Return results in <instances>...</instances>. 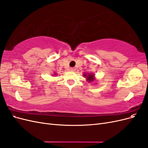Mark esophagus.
Segmentation results:
<instances>
[{
  "label": "esophagus",
  "mask_w": 148,
  "mask_h": 148,
  "mask_svg": "<svg viewBox=\"0 0 148 148\" xmlns=\"http://www.w3.org/2000/svg\"><path fill=\"white\" fill-rule=\"evenodd\" d=\"M70 71H75V68H70Z\"/></svg>",
  "instance_id": "obj_1"
}]
</instances>
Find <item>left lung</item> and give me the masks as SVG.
<instances>
[{
  "label": "left lung",
  "mask_w": 148,
  "mask_h": 148,
  "mask_svg": "<svg viewBox=\"0 0 148 148\" xmlns=\"http://www.w3.org/2000/svg\"><path fill=\"white\" fill-rule=\"evenodd\" d=\"M83 76L86 78V80L88 81V82H92L95 80V74L93 73H84Z\"/></svg>",
  "instance_id": "obj_1"
}]
</instances>
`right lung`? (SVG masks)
I'll use <instances>...</instances> for the list:
<instances>
[{"mask_svg":"<svg viewBox=\"0 0 148 148\" xmlns=\"http://www.w3.org/2000/svg\"><path fill=\"white\" fill-rule=\"evenodd\" d=\"M54 75H56V74H54Z\"/></svg>","mask_w":148,"mask_h":148,"instance_id":"add662e5","label":"right lung"}]
</instances>
